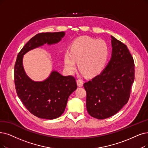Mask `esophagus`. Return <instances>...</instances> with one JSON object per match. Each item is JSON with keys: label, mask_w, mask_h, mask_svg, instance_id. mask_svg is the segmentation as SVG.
<instances>
[{"label": "esophagus", "mask_w": 148, "mask_h": 148, "mask_svg": "<svg viewBox=\"0 0 148 148\" xmlns=\"http://www.w3.org/2000/svg\"><path fill=\"white\" fill-rule=\"evenodd\" d=\"M76 82H77V85L78 87H82L83 86V81L80 79H78L77 81H76Z\"/></svg>", "instance_id": "obj_1"}]
</instances>
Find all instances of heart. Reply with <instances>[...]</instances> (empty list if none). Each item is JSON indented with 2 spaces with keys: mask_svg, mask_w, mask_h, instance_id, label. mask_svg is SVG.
I'll return each instance as SVG.
<instances>
[{
  "mask_svg": "<svg viewBox=\"0 0 148 148\" xmlns=\"http://www.w3.org/2000/svg\"><path fill=\"white\" fill-rule=\"evenodd\" d=\"M109 54V46L105 40L80 37L71 45L69 50L64 53V67L69 73H73L76 68L75 61H78V69L82 73L93 76L103 70Z\"/></svg>",
  "mask_w": 148,
  "mask_h": 148,
  "instance_id": "heart-1",
  "label": "heart"
}]
</instances>
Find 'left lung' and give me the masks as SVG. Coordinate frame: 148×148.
Instances as JSON below:
<instances>
[{
    "mask_svg": "<svg viewBox=\"0 0 148 148\" xmlns=\"http://www.w3.org/2000/svg\"><path fill=\"white\" fill-rule=\"evenodd\" d=\"M112 58L103 72L84 84L88 114L102 120L113 116L128 101L135 69L127 46L111 36Z\"/></svg>",
    "mask_w": 148,
    "mask_h": 148,
    "instance_id": "obj_1",
    "label": "left lung"
}]
</instances>
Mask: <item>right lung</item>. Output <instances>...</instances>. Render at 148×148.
<instances>
[{"mask_svg":"<svg viewBox=\"0 0 148 148\" xmlns=\"http://www.w3.org/2000/svg\"><path fill=\"white\" fill-rule=\"evenodd\" d=\"M64 35V32L38 33L29 40L17 56L14 84L17 96L27 109L40 119L52 120L60 116L64 113L70 94L77 88V84L73 76H62L56 71H53L44 81H32L23 69V55L46 43H58Z\"/></svg>","mask_w":148,"mask_h":148,"instance_id":"obj_1","label":"right lung"}]
</instances>
